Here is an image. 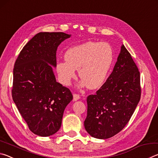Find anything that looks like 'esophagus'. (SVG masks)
Masks as SVG:
<instances>
[{"mask_svg":"<svg viewBox=\"0 0 158 158\" xmlns=\"http://www.w3.org/2000/svg\"><path fill=\"white\" fill-rule=\"evenodd\" d=\"M80 99V95H78V94H76V93H74V94L73 95V100L74 101H77L78 100Z\"/></svg>","mask_w":158,"mask_h":158,"instance_id":"obj_1","label":"esophagus"}]
</instances>
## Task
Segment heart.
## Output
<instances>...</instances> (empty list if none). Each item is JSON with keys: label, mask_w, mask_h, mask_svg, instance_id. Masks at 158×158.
Masks as SVG:
<instances>
[{"label": "heart", "mask_w": 158, "mask_h": 158, "mask_svg": "<svg viewBox=\"0 0 158 158\" xmlns=\"http://www.w3.org/2000/svg\"><path fill=\"white\" fill-rule=\"evenodd\" d=\"M65 60H58L56 70L58 79L68 85L76 77V69L82 81L91 89L100 87L105 82L114 63V53L110 45L104 42H88L72 47L65 53Z\"/></svg>", "instance_id": "1"}]
</instances>
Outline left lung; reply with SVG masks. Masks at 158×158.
<instances>
[{"label":"left lung","mask_w":158,"mask_h":158,"mask_svg":"<svg viewBox=\"0 0 158 158\" xmlns=\"http://www.w3.org/2000/svg\"><path fill=\"white\" fill-rule=\"evenodd\" d=\"M141 98L140 73L123 44L113 71L96 92L87 98L84 127L93 137H112L129 122Z\"/></svg>","instance_id":"1"}]
</instances>
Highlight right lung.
<instances>
[{
    "label": "right lung",
    "mask_w": 158,
    "mask_h": 158,
    "mask_svg": "<svg viewBox=\"0 0 158 158\" xmlns=\"http://www.w3.org/2000/svg\"><path fill=\"white\" fill-rule=\"evenodd\" d=\"M70 36L62 32L37 33L15 61L13 101L29 130L40 137L59 130L64 110L73 98L69 89L56 81L52 68L58 47Z\"/></svg>",
    "instance_id": "1"
}]
</instances>
